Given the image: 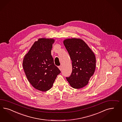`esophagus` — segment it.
I'll list each match as a JSON object with an SVG mask.
<instances>
[{"mask_svg": "<svg viewBox=\"0 0 122 122\" xmlns=\"http://www.w3.org/2000/svg\"><path fill=\"white\" fill-rule=\"evenodd\" d=\"M58 68H59V70H60V71H61V70H62V66H58Z\"/></svg>", "mask_w": 122, "mask_h": 122, "instance_id": "34e87169", "label": "esophagus"}]
</instances>
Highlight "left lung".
<instances>
[{
    "label": "left lung",
    "mask_w": 122,
    "mask_h": 122,
    "mask_svg": "<svg viewBox=\"0 0 122 122\" xmlns=\"http://www.w3.org/2000/svg\"><path fill=\"white\" fill-rule=\"evenodd\" d=\"M63 43L68 52L72 65L71 76L66 77L71 86L75 89L83 88L88 84L94 73L96 59L94 53L82 39H65Z\"/></svg>",
    "instance_id": "obj_1"
}]
</instances>
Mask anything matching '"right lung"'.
Wrapping results in <instances>:
<instances>
[{
  "label": "right lung",
  "instance_id": "1",
  "mask_svg": "<svg viewBox=\"0 0 122 122\" xmlns=\"http://www.w3.org/2000/svg\"><path fill=\"white\" fill-rule=\"evenodd\" d=\"M54 42L53 39H39L24 57L22 65L26 78L32 86L40 91L50 89L61 73L51 55Z\"/></svg>",
  "mask_w": 122,
  "mask_h": 122
}]
</instances>
